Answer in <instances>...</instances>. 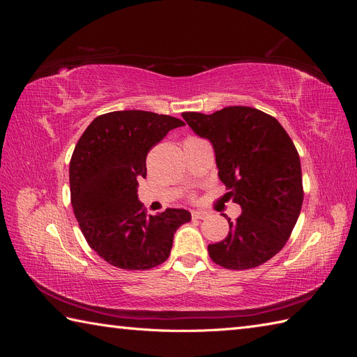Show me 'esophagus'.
I'll return each mask as SVG.
<instances>
[{"label": "esophagus", "mask_w": 357, "mask_h": 357, "mask_svg": "<svg viewBox=\"0 0 357 357\" xmlns=\"http://www.w3.org/2000/svg\"><path fill=\"white\" fill-rule=\"evenodd\" d=\"M208 215H210V213L205 211V210H193V211H192V218H193V219L202 220V219H207Z\"/></svg>", "instance_id": "obj_1"}]
</instances>
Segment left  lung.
<instances>
[{"instance_id": "8db88e82", "label": "left lung", "mask_w": 357, "mask_h": 357, "mask_svg": "<svg viewBox=\"0 0 357 357\" xmlns=\"http://www.w3.org/2000/svg\"><path fill=\"white\" fill-rule=\"evenodd\" d=\"M181 116L211 142L219 177L243 210L236 220L228 219L226 238L208 245L211 261L236 271L265 264L287 243L304 201L294 142L275 117L252 107Z\"/></svg>"}]
</instances>
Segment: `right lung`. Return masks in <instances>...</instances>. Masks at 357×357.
<instances>
[{"mask_svg":"<svg viewBox=\"0 0 357 357\" xmlns=\"http://www.w3.org/2000/svg\"><path fill=\"white\" fill-rule=\"evenodd\" d=\"M183 125L152 112H112L95 117L75 144L70 160L74 215L89 247L116 268L143 271L165 262L177 228L190 220L181 208L149 215L137 195L149 150Z\"/></svg>","mask_w":357,"mask_h":357,"instance_id":"right-lung-1","label":"right lung"}]
</instances>
